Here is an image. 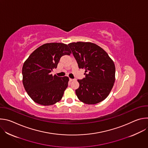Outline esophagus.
Instances as JSON below:
<instances>
[{
  "instance_id": "1",
  "label": "esophagus",
  "mask_w": 148,
  "mask_h": 148,
  "mask_svg": "<svg viewBox=\"0 0 148 148\" xmlns=\"http://www.w3.org/2000/svg\"><path fill=\"white\" fill-rule=\"evenodd\" d=\"M69 80H70V81H74V79H71V78H70V79H69Z\"/></svg>"
}]
</instances>
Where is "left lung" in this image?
I'll return each instance as SVG.
<instances>
[{
    "label": "left lung",
    "mask_w": 148,
    "mask_h": 148,
    "mask_svg": "<svg viewBox=\"0 0 148 148\" xmlns=\"http://www.w3.org/2000/svg\"><path fill=\"white\" fill-rule=\"evenodd\" d=\"M79 69L85 70V78L78 79L79 86L75 90L81 102L96 104L110 94L115 79V67L104 50L91 42L68 45Z\"/></svg>",
    "instance_id": "obj_1"
}]
</instances>
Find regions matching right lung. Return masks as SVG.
I'll list each match as a JSON object with an SVG mask.
<instances>
[{"mask_svg":"<svg viewBox=\"0 0 148 148\" xmlns=\"http://www.w3.org/2000/svg\"><path fill=\"white\" fill-rule=\"evenodd\" d=\"M68 46L61 43H46L36 49L24 62L23 84L29 97L36 103L51 105L60 101L68 87V77L50 74L60 58L70 55Z\"/></svg>","mask_w":148,"mask_h":148,"instance_id":"add662e5","label":"right lung"}]
</instances>
